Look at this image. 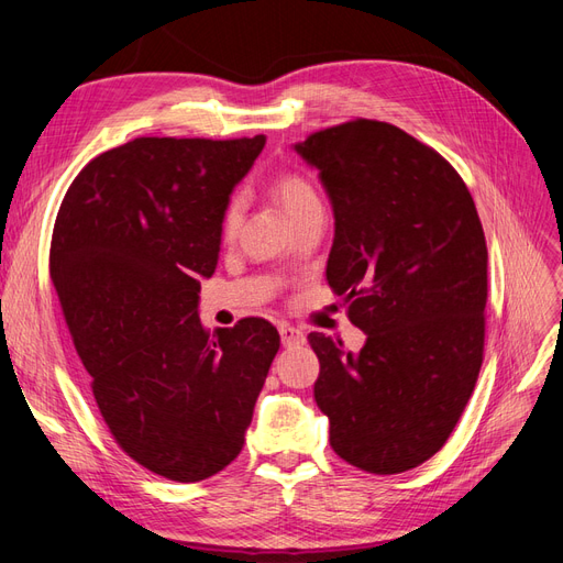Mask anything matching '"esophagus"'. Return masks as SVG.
Returning a JSON list of instances; mask_svg holds the SVG:
<instances>
[{
    "instance_id": "1",
    "label": "esophagus",
    "mask_w": 563,
    "mask_h": 563,
    "mask_svg": "<svg viewBox=\"0 0 563 563\" xmlns=\"http://www.w3.org/2000/svg\"><path fill=\"white\" fill-rule=\"evenodd\" d=\"M279 335H282V345L284 347H296V345L305 343V333L300 329H296V327H288V323L279 327Z\"/></svg>"
}]
</instances>
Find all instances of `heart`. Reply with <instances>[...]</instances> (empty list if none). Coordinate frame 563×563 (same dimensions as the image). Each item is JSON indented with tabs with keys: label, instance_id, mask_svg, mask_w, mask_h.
Instances as JSON below:
<instances>
[{
	"label": "heart",
	"instance_id": "b5f03b06",
	"mask_svg": "<svg viewBox=\"0 0 563 563\" xmlns=\"http://www.w3.org/2000/svg\"><path fill=\"white\" fill-rule=\"evenodd\" d=\"M272 192H275V199L279 201V207L284 209L288 220H294L314 207H321L314 187L300 174L277 176L275 185H272ZM240 220H242V201L232 199L223 211V218H220V240L232 242L236 230H240Z\"/></svg>",
	"mask_w": 563,
	"mask_h": 563
}]
</instances>
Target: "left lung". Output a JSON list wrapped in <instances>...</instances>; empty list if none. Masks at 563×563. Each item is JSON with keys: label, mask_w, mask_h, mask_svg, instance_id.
I'll return each mask as SVG.
<instances>
[{"label": "left lung", "mask_w": 563, "mask_h": 563, "mask_svg": "<svg viewBox=\"0 0 563 563\" xmlns=\"http://www.w3.org/2000/svg\"><path fill=\"white\" fill-rule=\"evenodd\" d=\"M294 147L333 207L329 286L366 333L360 352L308 335L331 446L371 474L413 470L446 444L484 362L479 213L439 152L387 122L354 119Z\"/></svg>", "instance_id": "8db88e82"}]
</instances>
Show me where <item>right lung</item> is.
<instances>
[{"mask_svg":"<svg viewBox=\"0 0 563 563\" xmlns=\"http://www.w3.org/2000/svg\"><path fill=\"white\" fill-rule=\"evenodd\" d=\"M265 135L135 139L65 192L48 267L93 399L122 451L192 484L240 455L279 333L249 317L201 327L220 218Z\"/></svg>","mask_w":563,"mask_h":563,"instance_id":"add662e5","label":"right lung"}]
</instances>
